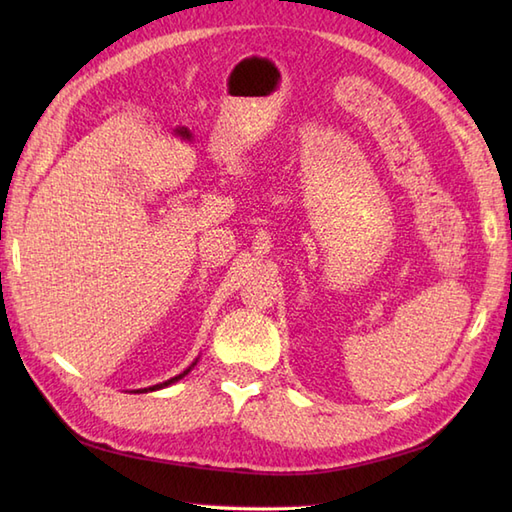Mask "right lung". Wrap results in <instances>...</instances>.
<instances>
[{"label": "right lung", "mask_w": 512, "mask_h": 512, "mask_svg": "<svg viewBox=\"0 0 512 512\" xmlns=\"http://www.w3.org/2000/svg\"><path fill=\"white\" fill-rule=\"evenodd\" d=\"M191 369V367H189ZM189 369H187V372H189ZM187 372H182V374H178V376H173V378H169V380H165V383H160V385H154V387H149L151 391H156V389H162V387H167V385H171V383H176V380H180L184 374H187ZM149 389H145V391H149Z\"/></svg>", "instance_id": "obj_1"}]
</instances>
